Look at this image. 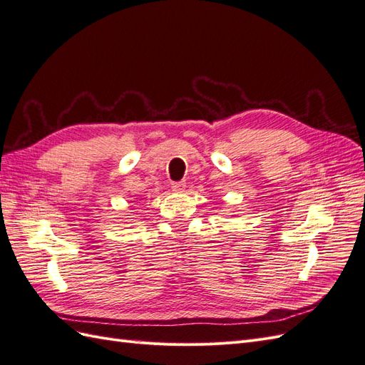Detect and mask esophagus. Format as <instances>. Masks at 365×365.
Masks as SVG:
<instances>
[{
  "instance_id": "esophagus-1",
  "label": "esophagus",
  "mask_w": 365,
  "mask_h": 365,
  "mask_svg": "<svg viewBox=\"0 0 365 365\" xmlns=\"http://www.w3.org/2000/svg\"><path fill=\"white\" fill-rule=\"evenodd\" d=\"M172 189L175 192H182L185 189V181H178V182H173L172 184Z\"/></svg>"
}]
</instances>
